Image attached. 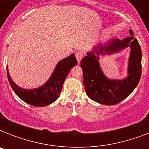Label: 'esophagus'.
Returning <instances> with one entry per match:
<instances>
[{
	"instance_id": "1",
	"label": "esophagus",
	"mask_w": 149,
	"mask_h": 149,
	"mask_svg": "<svg viewBox=\"0 0 149 149\" xmlns=\"http://www.w3.org/2000/svg\"><path fill=\"white\" fill-rule=\"evenodd\" d=\"M83 57H84V53L83 52H76V58H77L78 63H80V61L83 58Z\"/></svg>"
}]
</instances>
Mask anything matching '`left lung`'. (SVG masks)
<instances>
[{"label":"left lung","mask_w":149,"mask_h":149,"mask_svg":"<svg viewBox=\"0 0 149 149\" xmlns=\"http://www.w3.org/2000/svg\"><path fill=\"white\" fill-rule=\"evenodd\" d=\"M131 36L120 40L112 38L98 44L81 60L84 85L91 100L104 105H113L127 97L138 86L141 75V53L139 42L130 29ZM131 49L128 76L123 80L109 79L103 74L99 63L100 55L111 54L126 47Z\"/></svg>","instance_id":"1"}]
</instances>
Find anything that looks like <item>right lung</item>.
<instances>
[{"label":"right lung","instance_id":"right-lung-1","mask_svg":"<svg viewBox=\"0 0 149 149\" xmlns=\"http://www.w3.org/2000/svg\"><path fill=\"white\" fill-rule=\"evenodd\" d=\"M77 64V61L74 54L63 58L57 63L51 77L45 84L38 88L30 90L17 86L11 79L8 68L7 75L11 88L18 97L32 106L45 107L52 104L59 97L65 78L71 69Z\"/></svg>","mask_w":149,"mask_h":149}]
</instances>
